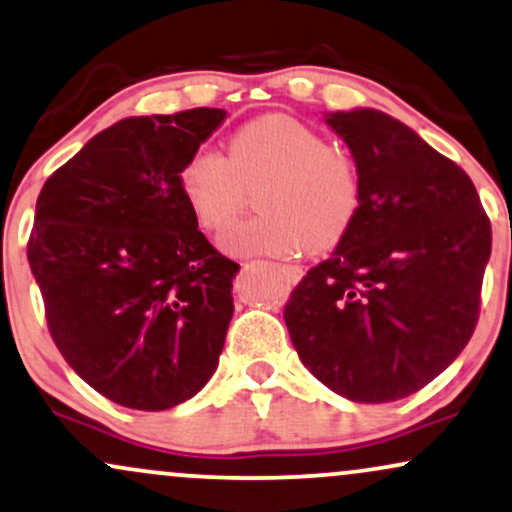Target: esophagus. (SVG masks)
I'll use <instances>...</instances> for the list:
<instances>
[{
	"instance_id": "1",
	"label": "esophagus",
	"mask_w": 512,
	"mask_h": 512,
	"mask_svg": "<svg viewBox=\"0 0 512 512\" xmlns=\"http://www.w3.org/2000/svg\"><path fill=\"white\" fill-rule=\"evenodd\" d=\"M278 270L282 273V278H285L287 282H292V285H297V282L304 278L302 266H285V263H278Z\"/></svg>"
}]
</instances>
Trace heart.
Returning <instances> with one entry per match:
<instances>
[{
	"label": "heart",
	"mask_w": 512,
	"mask_h": 512,
	"mask_svg": "<svg viewBox=\"0 0 512 512\" xmlns=\"http://www.w3.org/2000/svg\"><path fill=\"white\" fill-rule=\"evenodd\" d=\"M263 177L254 201L263 215L237 222L220 239L234 256H287L302 244L326 251L357 218L362 184L354 162L287 114L244 124L227 143V158L196 148L179 170V191L196 225L218 232L237 213L242 186Z\"/></svg>",
	"instance_id": "heart-1"
}]
</instances>
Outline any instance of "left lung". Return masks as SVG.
Listing matches in <instances>:
<instances>
[{
	"mask_svg": "<svg viewBox=\"0 0 512 512\" xmlns=\"http://www.w3.org/2000/svg\"><path fill=\"white\" fill-rule=\"evenodd\" d=\"M350 148L362 203L285 306L294 350L352 402H393L446 371L479 316L491 225L465 170L374 107L323 112Z\"/></svg>",
	"mask_w": 512,
	"mask_h": 512,
	"instance_id": "8db88e82",
	"label": "left lung"
}]
</instances>
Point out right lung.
Here are the masks:
<instances>
[{"instance_id": "add662e5", "label": "right lung", "mask_w": 512, "mask_h": 512, "mask_svg": "<svg viewBox=\"0 0 512 512\" xmlns=\"http://www.w3.org/2000/svg\"><path fill=\"white\" fill-rule=\"evenodd\" d=\"M225 110L126 117L47 179L28 263L47 326L90 388L131 410L182 405L218 369L239 266L179 191L184 160Z\"/></svg>"}]
</instances>
